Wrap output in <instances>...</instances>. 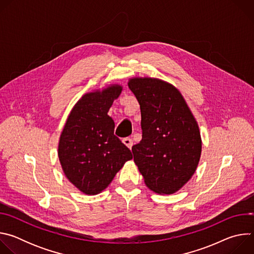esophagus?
<instances>
[{
	"mask_svg": "<svg viewBox=\"0 0 254 254\" xmlns=\"http://www.w3.org/2000/svg\"><path fill=\"white\" fill-rule=\"evenodd\" d=\"M123 142L126 144V146H127L128 149H131L132 144H133V141H132V139H131L130 137H125V138L123 139Z\"/></svg>",
	"mask_w": 254,
	"mask_h": 254,
	"instance_id": "obj_1",
	"label": "esophagus"
}]
</instances>
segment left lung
<instances>
[{
    "instance_id": "left-lung-1",
    "label": "left lung",
    "mask_w": 254,
    "mask_h": 254,
    "mask_svg": "<svg viewBox=\"0 0 254 254\" xmlns=\"http://www.w3.org/2000/svg\"><path fill=\"white\" fill-rule=\"evenodd\" d=\"M128 87L140 107L141 140L132 146L133 161L152 191L170 195L195 173L202 141L198 124L184 97L157 78H131Z\"/></svg>"
}]
</instances>
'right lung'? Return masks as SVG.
Here are the masks:
<instances>
[{
    "instance_id": "1",
    "label": "right lung",
    "mask_w": 254,
    "mask_h": 254,
    "mask_svg": "<svg viewBox=\"0 0 254 254\" xmlns=\"http://www.w3.org/2000/svg\"><path fill=\"white\" fill-rule=\"evenodd\" d=\"M123 87L112 85L84 94L72 108L59 139L58 157L67 179L86 195H96L111 184L130 150L115 135L107 116Z\"/></svg>"
}]
</instances>
